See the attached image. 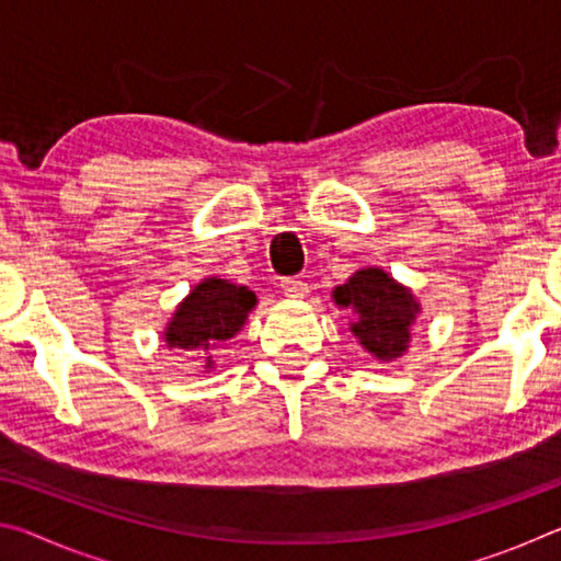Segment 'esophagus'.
Segmentation results:
<instances>
[{"mask_svg": "<svg viewBox=\"0 0 561 561\" xmlns=\"http://www.w3.org/2000/svg\"><path fill=\"white\" fill-rule=\"evenodd\" d=\"M279 287L284 291V297H289V299H307L309 297V287L301 279H297V277L282 279Z\"/></svg>", "mask_w": 561, "mask_h": 561, "instance_id": "34e87169", "label": "esophagus"}]
</instances>
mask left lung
<instances>
[{
	"instance_id": "left-lung-1",
	"label": "left lung",
	"mask_w": 561,
	"mask_h": 561,
	"mask_svg": "<svg viewBox=\"0 0 561 561\" xmlns=\"http://www.w3.org/2000/svg\"><path fill=\"white\" fill-rule=\"evenodd\" d=\"M331 297L339 307L354 309L356 321L351 331L368 354L378 360H393L405 354L411 327L421 311L411 289L388 277L383 270L366 267L336 287Z\"/></svg>"
}]
</instances>
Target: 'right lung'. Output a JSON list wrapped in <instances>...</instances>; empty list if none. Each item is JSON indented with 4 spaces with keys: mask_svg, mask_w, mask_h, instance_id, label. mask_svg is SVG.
Instances as JSON below:
<instances>
[{
    "mask_svg": "<svg viewBox=\"0 0 561 561\" xmlns=\"http://www.w3.org/2000/svg\"><path fill=\"white\" fill-rule=\"evenodd\" d=\"M254 304L257 297L247 287L230 279L207 277L178 304L165 327V344L168 348L185 351L217 348L244 327ZM205 366L213 368V356H207Z\"/></svg>",
    "mask_w": 561,
    "mask_h": 561,
    "instance_id": "obj_1",
    "label": "right lung"
}]
</instances>
